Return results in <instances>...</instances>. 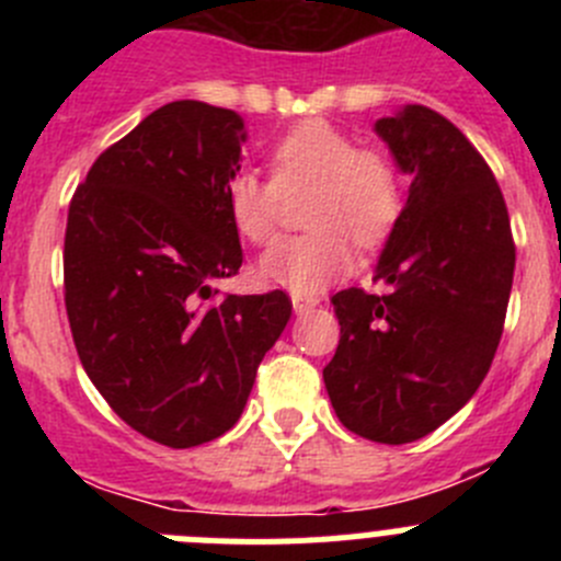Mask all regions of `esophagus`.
Returning a JSON list of instances; mask_svg holds the SVG:
<instances>
[{"instance_id": "obj_1", "label": "esophagus", "mask_w": 561, "mask_h": 561, "mask_svg": "<svg viewBox=\"0 0 561 561\" xmlns=\"http://www.w3.org/2000/svg\"><path fill=\"white\" fill-rule=\"evenodd\" d=\"M317 307V298H309V296H293V312L296 314H307L312 312Z\"/></svg>"}]
</instances>
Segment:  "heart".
I'll return each instance as SVG.
<instances>
[{
  "label": "heart",
  "mask_w": 561,
  "mask_h": 561,
  "mask_svg": "<svg viewBox=\"0 0 561 561\" xmlns=\"http://www.w3.org/2000/svg\"><path fill=\"white\" fill-rule=\"evenodd\" d=\"M271 181L239 171L225 186L230 225L241 239L265 244L276 230L282 195L312 190L304 222L312 228L282 239L260 257V276L296 296H312L347 274L353 241L377 247L401 214V179L377 149H355L353 138L325 118H307L271 146Z\"/></svg>",
  "instance_id": "obj_1"
}]
</instances>
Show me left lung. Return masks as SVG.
<instances>
[{"instance_id": "1", "label": "left lung", "mask_w": 561, "mask_h": 561, "mask_svg": "<svg viewBox=\"0 0 561 561\" xmlns=\"http://www.w3.org/2000/svg\"><path fill=\"white\" fill-rule=\"evenodd\" d=\"M375 133L410 195L375 268L386 296L331 298L342 336L322 380L350 432L404 445L454 417L489 375L516 247L500 184L456 124L404 105Z\"/></svg>"}]
</instances>
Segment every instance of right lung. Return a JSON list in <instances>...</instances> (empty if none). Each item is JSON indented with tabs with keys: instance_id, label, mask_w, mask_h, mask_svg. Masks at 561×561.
<instances>
[{
	"instance_id": "1",
	"label": "right lung",
	"mask_w": 561,
	"mask_h": 561,
	"mask_svg": "<svg viewBox=\"0 0 561 561\" xmlns=\"http://www.w3.org/2000/svg\"><path fill=\"white\" fill-rule=\"evenodd\" d=\"M244 118L175 100L105 149L76 190L65 307L89 380L127 426L168 448L222 437L290 320L282 290L217 298L241 268L225 186Z\"/></svg>"
}]
</instances>
